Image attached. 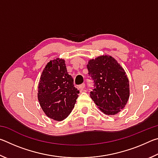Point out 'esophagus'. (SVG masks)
<instances>
[{
    "label": "esophagus",
    "instance_id": "1",
    "mask_svg": "<svg viewBox=\"0 0 158 158\" xmlns=\"http://www.w3.org/2000/svg\"><path fill=\"white\" fill-rule=\"evenodd\" d=\"M78 88L79 89H84V88H85V84H81V85H79V86H78Z\"/></svg>",
    "mask_w": 158,
    "mask_h": 158
}]
</instances>
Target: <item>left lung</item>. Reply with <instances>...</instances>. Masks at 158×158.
<instances>
[{"label": "left lung", "instance_id": "left-lung-1", "mask_svg": "<svg viewBox=\"0 0 158 158\" xmlns=\"http://www.w3.org/2000/svg\"><path fill=\"white\" fill-rule=\"evenodd\" d=\"M89 74L93 81L90 96L105 114L114 115L129 99V81L123 68L111 56H102L89 61Z\"/></svg>", "mask_w": 158, "mask_h": 158}]
</instances>
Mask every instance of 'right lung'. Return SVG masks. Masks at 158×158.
Segmentation results:
<instances>
[{"label":"right lung","mask_w":158,"mask_h":158,"mask_svg":"<svg viewBox=\"0 0 158 158\" xmlns=\"http://www.w3.org/2000/svg\"><path fill=\"white\" fill-rule=\"evenodd\" d=\"M79 90L67 71L65 60H51L45 67L38 85L37 98L42 110L55 121H63L71 113Z\"/></svg>","instance_id":"add662e5"}]
</instances>
